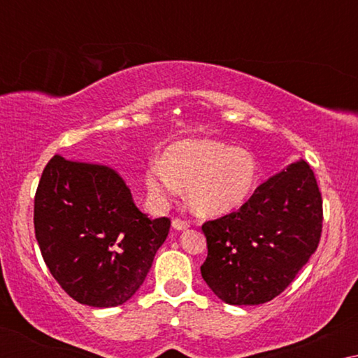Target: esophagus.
<instances>
[{
	"instance_id": "esophagus-1",
	"label": "esophagus",
	"mask_w": 358,
	"mask_h": 358,
	"mask_svg": "<svg viewBox=\"0 0 358 358\" xmlns=\"http://www.w3.org/2000/svg\"><path fill=\"white\" fill-rule=\"evenodd\" d=\"M172 226H173V229H177V230H185V229L191 226V221L183 220V217H173Z\"/></svg>"
}]
</instances>
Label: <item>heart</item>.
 <instances>
[{
    "label": "heart",
    "mask_w": 358,
    "mask_h": 358,
    "mask_svg": "<svg viewBox=\"0 0 358 358\" xmlns=\"http://www.w3.org/2000/svg\"><path fill=\"white\" fill-rule=\"evenodd\" d=\"M257 162L250 151L216 141H181L145 173L151 201L162 203L187 185L194 213L221 216L240 208L257 186Z\"/></svg>",
    "instance_id": "heart-1"
}]
</instances>
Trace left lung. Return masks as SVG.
<instances>
[{
	"mask_svg": "<svg viewBox=\"0 0 358 358\" xmlns=\"http://www.w3.org/2000/svg\"><path fill=\"white\" fill-rule=\"evenodd\" d=\"M322 221L313 169L294 162L260 185L240 210L202 224L208 246L202 278L229 305L273 300L317 250Z\"/></svg>",
	"mask_w": 358,
	"mask_h": 358,
	"instance_id": "obj_1",
	"label": "left lung"
}]
</instances>
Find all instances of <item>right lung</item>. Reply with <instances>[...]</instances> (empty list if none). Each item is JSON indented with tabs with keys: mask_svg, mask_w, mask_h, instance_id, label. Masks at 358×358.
<instances>
[{
	"mask_svg": "<svg viewBox=\"0 0 358 358\" xmlns=\"http://www.w3.org/2000/svg\"><path fill=\"white\" fill-rule=\"evenodd\" d=\"M171 220L150 217L115 169L53 156L34 196V234L47 268L82 305L108 308L142 286Z\"/></svg>",
	"mask_w": 358,
	"mask_h": 358,
	"instance_id": "right-lung-1",
	"label": "right lung"
}]
</instances>
